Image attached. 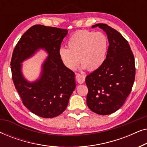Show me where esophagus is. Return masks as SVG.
I'll return each instance as SVG.
<instances>
[{
  "label": "esophagus",
  "mask_w": 147,
  "mask_h": 147,
  "mask_svg": "<svg viewBox=\"0 0 147 147\" xmlns=\"http://www.w3.org/2000/svg\"><path fill=\"white\" fill-rule=\"evenodd\" d=\"M76 80L79 84H83L85 82V76L82 74H78L76 75Z\"/></svg>",
  "instance_id": "esophagus-1"
}]
</instances>
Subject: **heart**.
<instances>
[{"label": "heart", "mask_w": 147, "mask_h": 147, "mask_svg": "<svg viewBox=\"0 0 147 147\" xmlns=\"http://www.w3.org/2000/svg\"><path fill=\"white\" fill-rule=\"evenodd\" d=\"M67 45L68 48L62 47L59 49V56L65 67L74 70L80 61L83 69L93 71L105 61L108 39L102 32L82 30L70 37Z\"/></svg>", "instance_id": "heart-1"}]
</instances>
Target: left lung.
Returning <instances> with one entry per match:
<instances>
[{
    "label": "left lung",
    "instance_id": "obj_1",
    "mask_svg": "<svg viewBox=\"0 0 147 147\" xmlns=\"http://www.w3.org/2000/svg\"><path fill=\"white\" fill-rule=\"evenodd\" d=\"M103 29L109 41L107 55L101 67L86 76L87 105L100 115L114 113L123 105L135 79V63L128 41L106 24L92 26Z\"/></svg>",
    "mask_w": 147,
    "mask_h": 147
}]
</instances>
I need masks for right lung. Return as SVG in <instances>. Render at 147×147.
<instances>
[{"mask_svg": "<svg viewBox=\"0 0 147 147\" xmlns=\"http://www.w3.org/2000/svg\"><path fill=\"white\" fill-rule=\"evenodd\" d=\"M67 29L32 26L16 45L12 55V78L23 104L32 113L42 118H53L67 108L69 97L76 88L75 74L62 62L59 49ZM39 49L49 55L42 65L41 76L37 81L29 82L21 72L22 64Z\"/></svg>", "mask_w": 147, "mask_h": 147, "instance_id": "right-lung-1", "label": "right lung"}]
</instances>
